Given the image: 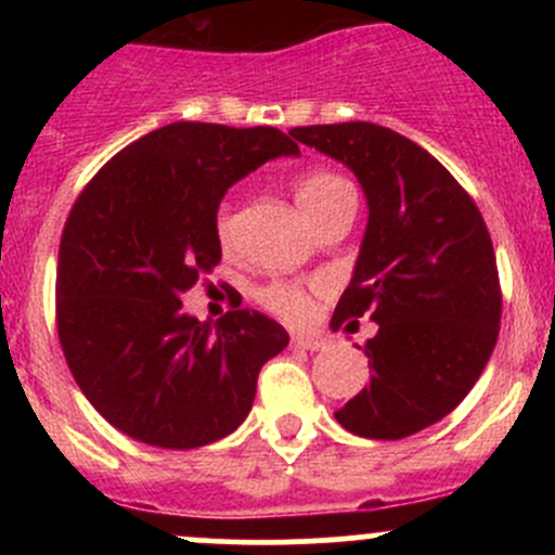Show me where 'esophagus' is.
<instances>
[{"mask_svg": "<svg viewBox=\"0 0 555 555\" xmlns=\"http://www.w3.org/2000/svg\"><path fill=\"white\" fill-rule=\"evenodd\" d=\"M289 344H293L295 349L324 351L330 346V340L322 338V335H293V340H289Z\"/></svg>", "mask_w": 555, "mask_h": 555, "instance_id": "34e87169", "label": "esophagus"}]
</instances>
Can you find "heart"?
<instances>
[{
	"label": "heart",
	"instance_id": "heart-1",
	"mask_svg": "<svg viewBox=\"0 0 555 555\" xmlns=\"http://www.w3.org/2000/svg\"><path fill=\"white\" fill-rule=\"evenodd\" d=\"M340 190H349V184H346L344 179L335 177V173L330 171H313L306 173L298 182V188H295V201H298L300 209L306 211V217H311L313 211H317V206H322L324 201L333 198ZM231 209L222 206L220 215H217V236H220L222 244L231 242ZM260 300L273 313L287 319V322H306V319L311 317V295L306 293L304 287H298V284H271V287L262 289Z\"/></svg>",
	"mask_w": 555,
	"mask_h": 555
}]
</instances>
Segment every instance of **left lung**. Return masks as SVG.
Segmentation results:
<instances>
[{
    "instance_id": "obj_1",
    "label": "left lung",
    "mask_w": 555,
    "mask_h": 555,
    "mask_svg": "<svg viewBox=\"0 0 555 555\" xmlns=\"http://www.w3.org/2000/svg\"><path fill=\"white\" fill-rule=\"evenodd\" d=\"M354 171L367 225L330 327L365 344L371 384L335 418L371 440H400L449 416L483 373L500 335L494 246L478 206L427 150L376 122L289 131Z\"/></svg>"
}]
</instances>
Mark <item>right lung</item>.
<instances>
[{
  "instance_id": "obj_1",
  "label": "right lung",
  "mask_w": 555,
  "mask_h": 555,
  "mask_svg": "<svg viewBox=\"0 0 555 555\" xmlns=\"http://www.w3.org/2000/svg\"><path fill=\"white\" fill-rule=\"evenodd\" d=\"M282 155L300 147L279 128L169 122L120 150L72 206L55 273L61 349L128 438L173 451L225 438L251 411L260 367L289 344L260 311L211 324L179 300L220 262L222 195Z\"/></svg>"
}]
</instances>
